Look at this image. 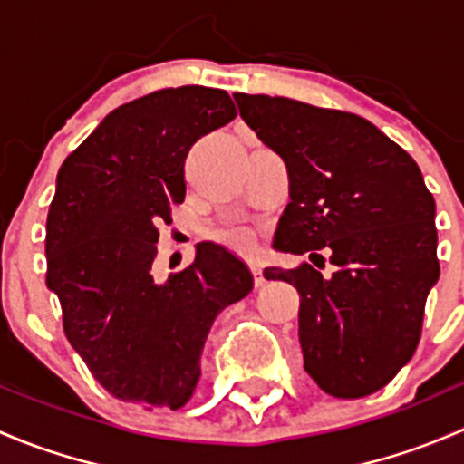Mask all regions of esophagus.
<instances>
[{
    "instance_id": "obj_1",
    "label": "esophagus",
    "mask_w": 464,
    "mask_h": 464,
    "mask_svg": "<svg viewBox=\"0 0 464 464\" xmlns=\"http://www.w3.org/2000/svg\"><path fill=\"white\" fill-rule=\"evenodd\" d=\"M251 274H254V285L256 287H262V285L266 283L265 276H262V269L258 265H251Z\"/></svg>"
}]
</instances>
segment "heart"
Segmentation results:
<instances>
[{
	"mask_svg": "<svg viewBox=\"0 0 464 464\" xmlns=\"http://www.w3.org/2000/svg\"><path fill=\"white\" fill-rule=\"evenodd\" d=\"M213 240L224 245L227 249L236 251L240 256H251L256 254V233L251 228L240 227V224H228V227H219L213 231Z\"/></svg>",
	"mask_w": 464,
	"mask_h": 464,
	"instance_id": "obj_1",
	"label": "heart"
}]
</instances>
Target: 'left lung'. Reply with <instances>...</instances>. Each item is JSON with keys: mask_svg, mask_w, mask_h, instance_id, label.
Instances as JSON below:
<instances>
[{"mask_svg": "<svg viewBox=\"0 0 464 464\" xmlns=\"http://www.w3.org/2000/svg\"><path fill=\"white\" fill-rule=\"evenodd\" d=\"M240 116L289 170L276 231L283 254H330L336 271L269 266L301 296L307 375L341 400L386 386L413 357L440 276L435 199L406 150L350 111L283 96L233 93ZM325 260V258H323Z\"/></svg>", "mask_w": 464, "mask_h": 464, "instance_id": "left-lung-1", "label": "left lung"}]
</instances>
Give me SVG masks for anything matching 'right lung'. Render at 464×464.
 Instances as JSON below:
<instances>
[{"label": "right lung", "mask_w": 464, "mask_h": 464, "mask_svg": "<svg viewBox=\"0 0 464 464\" xmlns=\"http://www.w3.org/2000/svg\"><path fill=\"white\" fill-rule=\"evenodd\" d=\"M224 89L168 87L116 107L64 159L46 215V287L93 379L123 401L181 409L193 397L206 336L254 289L240 258L198 245L157 283L159 224L184 202V163L204 134L236 119Z\"/></svg>", "instance_id": "1"}]
</instances>
